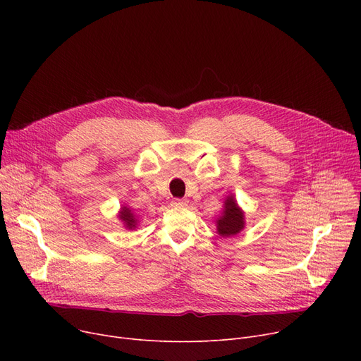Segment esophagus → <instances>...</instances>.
<instances>
[{"label":"esophagus","mask_w":361,"mask_h":361,"mask_svg":"<svg viewBox=\"0 0 361 361\" xmlns=\"http://www.w3.org/2000/svg\"><path fill=\"white\" fill-rule=\"evenodd\" d=\"M187 204H188V202L184 200V199H174L173 200V206H176V207H185Z\"/></svg>","instance_id":"1"}]
</instances>
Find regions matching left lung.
<instances>
[{
	"label": "left lung",
	"instance_id": "obj_1",
	"mask_svg": "<svg viewBox=\"0 0 361 361\" xmlns=\"http://www.w3.org/2000/svg\"><path fill=\"white\" fill-rule=\"evenodd\" d=\"M244 212L237 204L234 196H228L224 202V211L216 219V230L222 237L237 235L244 228Z\"/></svg>",
	"mask_w": 361,
	"mask_h": 361
}]
</instances>
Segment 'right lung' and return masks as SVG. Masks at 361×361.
Masks as SVG:
<instances>
[{"label":"right lung","instance_id":"1","mask_svg":"<svg viewBox=\"0 0 361 361\" xmlns=\"http://www.w3.org/2000/svg\"><path fill=\"white\" fill-rule=\"evenodd\" d=\"M118 218L123 221L124 226H126V228H128V230H135L136 226H137V222H139L137 215L135 214V211L130 209V207H127V206L121 207V211L118 214Z\"/></svg>","mask_w":361,"mask_h":361}]
</instances>
